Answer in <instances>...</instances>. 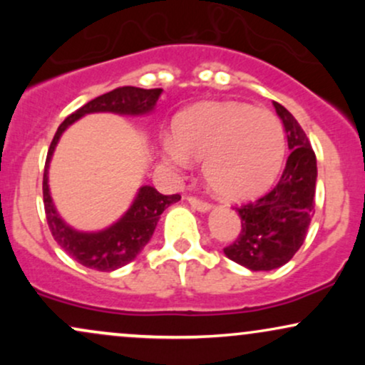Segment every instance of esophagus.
Masks as SVG:
<instances>
[{"mask_svg": "<svg viewBox=\"0 0 365 365\" xmlns=\"http://www.w3.org/2000/svg\"><path fill=\"white\" fill-rule=\"evenodd\" d=\"M187 200L192 207L197 209V211H200V212H206L212 207L211 202H206V200H202V199H197V197H194V195L187 197Z\"/></svg>", "mask_w": 365, "mask_h": 365, "instance_id": "esophagus-1", "label": "esophagus"}]
</instances>
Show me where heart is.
<instances>
[{
	"label": "heart",
	"mask_w": 365,
	"mask_h": 365,
	"mask_svg": "<svg viewBox=\"0 0 365 365\" xmlns=\"http://www.w3.org/2000/svg\"><path fill=\"white\" fill-rule=\"evenodd\" d=\"M284 145L283 125L271 111L247 103H206L178 116L165 156L180 168H188L190 158L204 159V177L217 195L247 200L278 177Z\"/></svg>",
	"instance_id": "b5f03b06"
}]
</instances>
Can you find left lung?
<instances>
[{
    "instance_id": "1",
    "label": "left lung",
    "mask_w": 365,
    "mask_h": 365,
    "mask_svg": "<svg viewBox=\"0 0 365 365\" xmlns=\"http://www.w3.org/2000/svg\"><path fill=\"white\" fill-rule=\"evenodd\" d=\"M287 132L288 149L282 178L267 194L237 207L242 230L225 247L226 257L252 271H271L287 264L307 235L316 206V154L293 115L274 103Z\"/></svg>"
}]
</instances>
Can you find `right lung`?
Segmentation results:
<instances>
[{"instance_id": "obj_1", "label": "right lung", "mask_w": 365, "mask_h": 365, "mask_svg": "<svg viewBox=\"0 0 365 365\" xmlns=\"http://www.w3.org/2000/svg\"><path fill=\"white\" fill-rule=\"evenodd\" d=\"M161 91L163 89H140V87L132 86L113 89L111 92H106V94L83 104L72 115L66 116L65 121L58 127L56 133H54L48 156H46L43 177L46 220H48L51 235L58 242V245L66 254L72 255L75 261L81 262L82 266L98 271H115L133 261L153 237L159 216L171 204L178 202L180 195H163L159 194L156 188L145 185L140 188L139 195L135 197L133 204L118 223L99 233L75 232L58 216L56 209L51 202V195H49L48 165L54 145L58 144V139L65 132V128L81 116L87 115V113L110 111L120 113V115H144V113L153 110Z\"/></svg>"}]
</instances>
